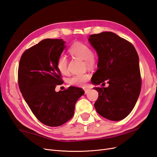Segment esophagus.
Masks as SVG:
<instances>
[{"instance_id": "1", "label": "esophagus", "mask_w": 157, "mask_h": 157, "mask_svg": "<svg viewBox=\"0 0 157 157\" xmlns=\"http://www.w3.org/2000/svg\"><path fill=\"white\" fill-rule=\"evenodd\" d=\"M90 91V90L89 89H87V88H86V89H84V94H88V91Z\"/></svg>"}]
</instances>
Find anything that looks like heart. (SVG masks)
<instances>
[{
	"instance_id": "heart-1",
	"label": "heart",
	"mask_w": 157,
	"mask_h": 157,
	"mask_svg": "<svg viewBox=\"0 0 157 157\" xmlns=\"http://www.w3.org/2000/svg\"><path fill=\"white\" fill-rule=\"evenodd\" d=\"M69 52L72 55L84 60L85 66L88 68H93L96 64V59L92 50L89 45L81 42H76L69 48ZM68 60L67 57L61 55L57 60V68L62 74L67 73ZM90 78L88 73L75 75L69 79V84L75 86H84Z\"/></svg>"
}]
</instances>
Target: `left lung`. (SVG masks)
Here are the masks:
<instances>
[{
  "label": "left lung",
  "mask_w": 157,
  "mask_h": 157,
  "mask_svg": "<svg viewBox=\"0 0 157 157\" xmlns=\"http://www.w3.org/2000/svg\"><path fill=\"white\" fill-rule=\"evenodd\" d=\"M89 41L99 56L98 69L91 78L99 93L94 106L108 120L120 121L134 109L142 87L139 57L128 41L111 32L91 35Z\"/></svg>",
  "instance_id": "obj_1"
}]
</instances>
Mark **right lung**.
<instances>
[{"mask_svg":"<svg viewBox=\"0 0 157 157\" xmlns=\"http://www.w3.org/2000/svg\"><path fill=\"white\" fill-rule=\"evenodd\" d=\"M64 44L62 39H45L26 49L19 63L18 84L23 98L37 120L49 127L69 121L77 101L84 94L73 86L55 91L63 83L56 64Z\"/></svg>","mask_w":157,"mask_h":157,"instance_id":"right-lung-1","label":"right lung"}]
</instances>
